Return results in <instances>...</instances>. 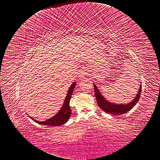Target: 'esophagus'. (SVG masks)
I'll list each match as a JSON object with an SVG mask.
<instances>
[{
	"label": "esophagus",
	"mask_w": 160,
	"mask_h": 160,
	"mask_svg": "<svg viewBox=\"0 0 160 160\" xmlns=\"http://www.w3.org/2000/svg\"><path fill=\"white\" fill-rule=\"evenodd\" d=\"M84 74H85V73H84Z\"/></svg>",
	"instance_id": "obj_1"
}]
</instances>
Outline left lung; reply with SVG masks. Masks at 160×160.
Here are the masks:
<instances>
[{"label":"left lung","mask_w":160,"mask_h":160,"mask_svg":"<svg viewBox=\"0 0 160 160\" xmlns=\"http://www.w3.org/2000/svg\"><path fill=\"white\" fill-rule=\"evenodd\" d=\"M140 88L136 96H135L133 99L130 103L127 104H114L111 102L106 101L103 96H102L99 90L98 89L97 86L94 84V91H95V96L97 100V103L98 106L101 109L106 112L108 114H113V115H120L122 114H126L128 111H130L132 108H133L140 99V94L142 92V84L140 85Z\"/></svg>","instance_id":"left-lung-1"}]
</instances>
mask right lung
Masks as SVG:
<instances>
[{"mask_svg": "<svg viewBox=\"0 0 160 160\" xmlns=\"http://www.w3.org/2000/svg\"><path fill=\"white\" fill-rule=\"evenodd\" d=\"M76 86V82L71 85L70 88L67 93V96L65 98L64 104L62 105V107L61 108L60 110L57 113V114H56L52 118H49V119L46 120L44 122H39L31 118L34 121H35L37 123H39V124H42L46 126H59L61 125H63L68 120L70 116L72 114V110L70 107V100L71 98V96L72 95V92L74 91V87Z\"/></svg>", "mask_w": 160, "mask_h": 160, "instance_id": "obj_1", "label": "right lung"}]
</instances>
